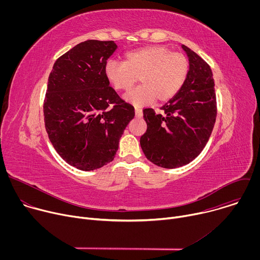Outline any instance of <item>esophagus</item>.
<instances>
[{
	"label": "esophagus",
	"mask_w": 260,
	"mask_h": 260,
	"mask_svg": "<svg viewBox=\"0 0 260 260\" xmlns=\"http://www.w3.org/2000/svg\"><path fill=\"white\" fill-rule=\"evenodd\" d=\"M135 113H136V117H138V118H141V117L143 116V111H142V109H140V108H138V107L135 108Z\"/></svg>",
	"instance_id": "esophagus-1"
}]
</instances>
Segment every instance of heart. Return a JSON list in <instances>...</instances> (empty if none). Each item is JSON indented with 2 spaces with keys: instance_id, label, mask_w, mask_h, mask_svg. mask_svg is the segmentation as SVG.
Listing matches in <instances>:
<instances>
[{
  "instance_id": "obj_1",
  "label": "heart",
  "mask_w": 260,
  "mask_h": 260,
  "mask_svg": "<svg viewBox=\"0 0 260 260\" xmlns=\"http://www.w3.org/2000/svg\"><path fill=\"white\" fill-rule=\"evenodd\" d=\"M189 62L186 56L162 45H149L125 53V61L108 59L104 73L116 90H127L138 80L141 84L123 99L135 105H149L173 99L186 81Z\"/></svg>"
}]
</instances>
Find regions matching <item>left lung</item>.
<instances>
[{
	"label": "left lung",
	"instance_id": "left-lung-1",
	"mask_svg": "<svg viewBox=\"0 0 260 260\" xmlns=\"http://www.w3.org/2000/svg\"><path fill=\"white\" fill-rule=\"evenodd\" d=\"M189 60V72L180 91L155 113L144 109L147 131L141 137L142 150L154 165L175 169L192 161L203 151L212 134L216 115V94L210 66L194 51L182 45Z\"/></svg>",
	"mask_w": 260,
	"mask_h": 260
}]
</instances>
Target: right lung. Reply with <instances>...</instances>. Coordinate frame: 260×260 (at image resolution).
Wrapping results in <instances>:
<instances>
[{
  "mask_svg": "<svg viewBox=\"0 0 260 260\" xmlns=\"http://www.w3.org/2000/svg\"><path fill=\"white\" fill-rule=\"evenodd\" d=\"M114 41L87 40L58 57L48 78L44 121L56 152L70 166L93 171L111 162L135 117L134 107L109 86L104 68Z\"/></svg>",
  "mask_w": 260,
  "mask_h": 260,
  "instance_id": "obj_1",
  "label": "right lung"
}]
</instances>
